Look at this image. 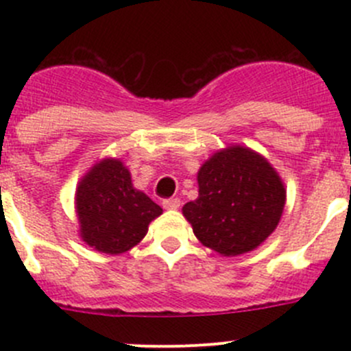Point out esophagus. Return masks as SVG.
Wrapping results in <instances>:
<instances>
[{
	"label": "esophagus",
	"instance_id": "esophagus-1",
	"mask_svg": "<svg viewBox=\"0 0 351 351\" xmlns=\"http://www.w3.org/2000/svg\"><path fill=\"white\" fill-rule=\"evenodd\" d=\"M162 207L166 210H176L180 207V198H166V200H162Z\"/></svg>",
	"mask_w": 351,
	"mask_h": 351
}]
</instances>
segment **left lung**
I'll use <instances>...</instances> for the list:
<instances>
[{
    "instance_id": "left-lung-1",
    "label": "left lung",
    "mask_w": 351,
    "mask_h": 351,
    "mask_svg": "<svg viewBox=\"0 0 351 351\" xmlns=\"http://www.w3.org/2000/svg\"><path fill=\"white\" fill-rule=\"evenodd\" d=\"M197 182V200L182 210L204 246L238 256L260 246L277 229L285 186L261 154L228 146L200 166Z\"/></svg>"
}]
</instances>
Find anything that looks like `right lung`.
Listing matches in <instances>:
<instances>
[{
    "instance_id": "1",
    "label": "right lung",
    "mask_w": 351,
    "mask_h": 351,
    "mask_svg": "<svg viewBox=\"0 0 351 351\" xmlns=\"http://www.w3.org/2000/svg\"><path fill=\"white\" fill-rule=\"evenodd\" d=\"M80 236L100 253L122 254L143 241L147 226L162 208L136 190L120 159L105 158L81 178L76 189Z\"/></svg>"
}]
</instances>
